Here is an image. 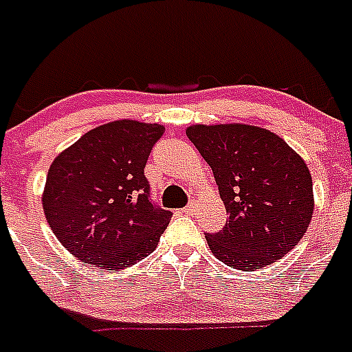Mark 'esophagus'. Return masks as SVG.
<instances>
[{
    "mask_svg": "<svg viewBox=\"0 0 352 352\" xmlns=\"http://www.w3.org/2000/svg\"><path fill=\"white\" fill-rule=\"evenodd\" d=\"M193 209H195V204H188L186 208H182V212H184V214H191V212H193Z\"/></svg>",
    "mask_w": 352,
    "mask_h": 352,
    "instance_id": "34e87169",
    "label": "esophagus"
}]
</instances>
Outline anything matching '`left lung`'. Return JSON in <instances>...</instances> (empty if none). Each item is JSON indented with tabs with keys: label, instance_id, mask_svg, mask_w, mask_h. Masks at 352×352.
Here are the masks:
<instances>
[{
	"label": "left lung",
	"instance_id": "8db88e82",
	"mask_svg": "<svg viewBox=\"0 0 352 352\" xmlns=\"http://www.w3.org/2000/svg\"><path fill=\"white\" fill-rule=\"evenodd\" d=\"M186 135L212 170L227 223L206 234L227 267H267L299 243L311 221V173L299 153L267 129L243 123L191 125Z\"/></svg>",
	"mask_w": 352,
	"mask_h": 352
}]
</instances>
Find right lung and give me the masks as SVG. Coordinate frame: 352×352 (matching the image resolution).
I'll use <instances>...</instances> for the list:
<instances>
[{
	"mask_svg": "<svg viewBox=\"0 0 352 352\" xmlns=\"http://www.w3.org/2000/svg\"><path fill=\"white\" fill-rule=\"evenodd\" d=\"M162 134L157 123L111 121L85 132L52 162L43 209L75 258L118 272L155 250L171 211L152 204L144 166Z\"/></svg>",
	"mask_w": 352,
	"mask_h": 352,
	"instance_id": "right-lung-1",
	"label": "right lung"
}]
</instances>
